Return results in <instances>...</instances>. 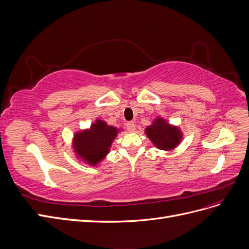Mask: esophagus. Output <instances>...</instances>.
Returning a JSON list of instances; mask_svg holds the SVG:
<instances>
[{
	"label": "esophagus",
	"mask_w": 249,
	"mask_h": 249,
	"mask_svg": "<svg viewBox=\"0 0 249 249\" xmlns=\"http://www.w3.org/2000/svg\"><path fill=\"white\" fill-rule=\"evenodd\" d=\"M125 126H126V130H127V131H129V132H133V131L135 130V126H136V124H135L134 122H127L126 124H125Z\"/></svg>",
	"instance_id": "34e87169"
}]
</instances>
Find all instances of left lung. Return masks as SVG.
<instances>
[{"instance_id": "8db88e82", "label": "left lung", "mask_w": 249, "mask_h": 249, "mask_svg": "<svg viewBox=\"0 0 249 249\" xmlns=\"http://www.w3.org/2000/svg\"><path fill=\"white\" fill-rule=\"evenodd\" d=\"M145 133L158 148L164 150L175 148L182 138L178 127L169 125L162 118H158L152 125H148Z\"/></svg>"}]
</instances>
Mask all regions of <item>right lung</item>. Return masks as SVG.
Instances as JSON below:
<instances>
[{"instance_id":"obj_1","label":"right lung","mask_w":249,"mask_h":249,"mask_svg":"<svg viewBox=\"0 0 249 249\" xmlns=\"http://www.w3.org/2000/svg\"><path fill=\"white\" fill-rule=\"evenodd\" d=\"M116 134L117 130L114 126L107 125L102 120H96L89 131L81 132L74 136L73 145L78 155L84 158L90 165H94L108 154Z\"/></svg>"}]
</instances>
